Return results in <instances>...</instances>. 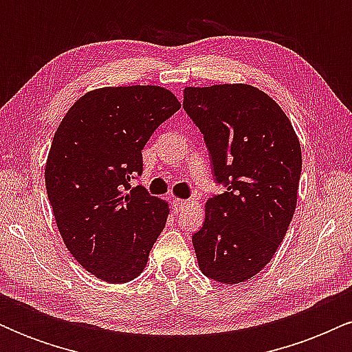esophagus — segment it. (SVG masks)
Here are the masks:
<instances>
[{"instance_id":"34e87169","label":"esophagus","mask_w":352,"mask_h":352,"mask_svg":"<svg viewBox=\"0 0 352 352\" xmlns=\"http://www.w3.org/2000/svg\"><path fill=\"white\" fill-rule=\"evenodd\" d=\"M185 204H187V201H185V200H182V199H173V201H172V208H173V213H179L180 210H184Z\"/></svg>"}]
</instances>
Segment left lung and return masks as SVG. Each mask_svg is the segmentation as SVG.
<instances>
[{
	"label": "left lung",
	"mask_w": 352,
	"mask_h": 352,
	"mask_svg": "<svg viewBox=\"0 0 352 352\" xmlns=\"http://www.w3.org/2000/svg\"><path fill=\"white\" fill-rule=\"evenodd\" d=\"M184 109L204 134L225 192L205 205L192 243L201 273L236 285L260 273L288 232L301 177V145L283 109L248 84L185 87Z\"/></svg>",
	"instance_id": "8db88e82"
}]
</instances>
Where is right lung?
<instances>
[{
    "label": "right lung",
    "instance_id": "add662e5",
    "mask_svg": "<svg viewBox=\"0 0 352 352\" xmlns=\"http://www.w3.org/2000/svg\"><path fill=\"white\" fill-rule=\"evenodd\" d=\"M180 109L159 86L87 92L60 120L50 155L46 190L56 225L76 261L107 283L142 273L168 215L167 201L131 190L142 173V148Z\"/></svg>",
    "mask_w": 352,
    "mask_h": 352
}]
</instances>
